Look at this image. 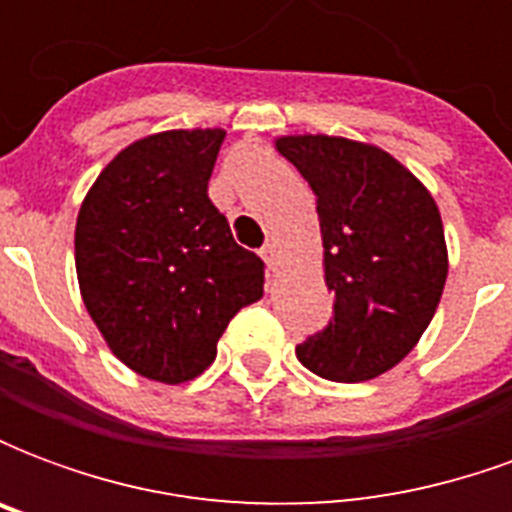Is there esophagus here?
Masks as SVG:
<instances>
[{
  "label": "esophagus",
  "mask_w": 512,
  "mask_h": 512,
  "mask_svg": "<svg viewBox=\"0 0 512 512\" xmlns=\"http://www.w3.org/2000/svg\"><path fill=\"white\" fill-rule=\"evenodd\" d=\"M260 255H263V260L268 263V268H277L279 252H277V244H274V241H268V244L260 249Z\"/></svg>",
  "instance_id": "1"
}]
</instances>
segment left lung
Returning a JSON list of instances; mask_svg holds the SVG:
<instances>
[{
  "label": "left lung",
  "mask_w": 512,
  "mask_h": 512,
  "mask_svg": "<svg viewBox=\"0 0 512 512\" xmlns=\"http://www.w3.org/2000/svg\"><path fill=\"white\" fill-rule=\"evenodd\" d=\"M277 150L318 200L326 285L334 312L323 332L296 345L307 370L359 384L417 345L447 279L436 202L400 161L343 136H282Z\"/></svg>",
  "instance_id": "left-lung-1"
}]
</instances>
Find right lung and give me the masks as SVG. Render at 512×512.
I'll list each match as a JSON object with an SVG mask.
<instances>
[{"mask_svg":"<svg viewBox=\"0 0 512 512\" xmlns=\"http://www.w3.org/2000/svg\"><path fill=\"white\" fill-rule=\"evenodd\" d=\"M222 139L197 128L128 145L76 219L84 307L112 354L161 384L200 376L235 312L263 296V260L208 197Z\"/></svg>","mask_w":512,"mask_h":512,"instance_id":"add662e5","label":"right lung"}]
</instances>
